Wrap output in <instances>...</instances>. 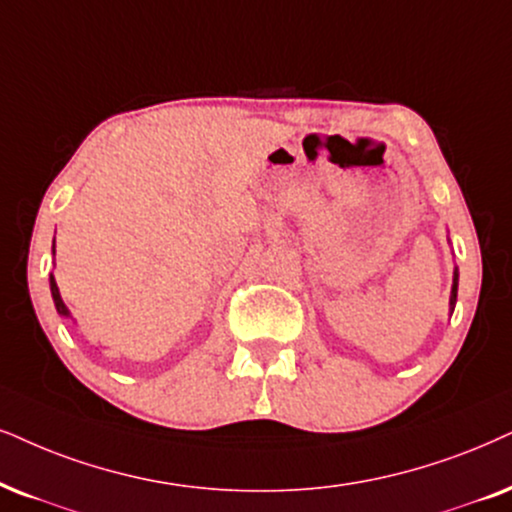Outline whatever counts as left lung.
<instances>
[{
    "label": "left lung",
    "instance_id": "1",
    "mask_svg": "<svg viewBox=\"0 0 512 512\" xmlns=\"http://www.w3.org/2000/svg\"><path fill=\"white\" fill-rule=\"evenodd\" d=\"M456 290H458V271H454V288H451V312L456 307Z\"/></svg>",
    "mask_w": 512,
    "mask_h": 512
}]
</instances>
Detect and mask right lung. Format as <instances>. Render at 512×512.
<instances>
[{
	"label": "right lung",
	"mask_w": 512,
	"mask_h": 512,
	"mask_svg": "<svg viewBox=\"0 0 512 512\" xmlns=\"http://www.w3.org/2000/svg\"><path fill=\"white\" fill-rule=\"evenodd\" d=\"M49 283H51V297H54V304H56V312H58V314H61V316H70V312H68V307H66V304H63V300H61V293H58V286H56L54 276H49Z\"/></svg>",
	"instance_id": "obj_1"
}]
</instances>
